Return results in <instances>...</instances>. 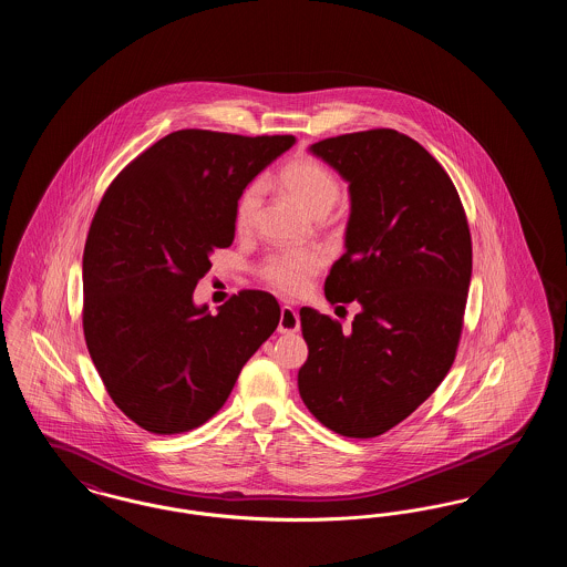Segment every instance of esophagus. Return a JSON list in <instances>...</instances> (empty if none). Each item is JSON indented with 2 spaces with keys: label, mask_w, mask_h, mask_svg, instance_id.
Returning a JSON list of instances; mask_svg holds the SVG:
<instances>
[{
  "label": "esophagus",
  "mask_w": 567,
  "mask_h": 567,
  "mask_svg": "<svg viewBox=\"0 0 567 567\" xmlns=\"http://www.w3.org/2000/svg\"><path fill=\"white\" fill-rule=\"evenodd\" d=\"M299 329V317H297L296 308L285 303L280 308V321H278V331L280 333H293Z\"/></svg>",
  "instance_id": "esophagus-1"
}]
</instances>
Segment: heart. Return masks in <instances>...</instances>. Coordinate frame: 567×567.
<instances>
[{
  "mask_svg": "<svg viewBox=\"0 0 567 567\" xmlns=\"http://www.w3.org/2000/svg\"><path fill=\"white\" fill-rule=\"evenodd\" d=\"M278 181L297 204L310 215H327L340 197V183L331 169L317 159H296L287 163ZM264 187L261 183L246 185L234 206V225L240 234L252 229L257 213L261 206ZM324 255L319 248H291L278 250L264 259L259 266V276L271 289L280 293H299L308 287L310 278L323 268Z\"/></svg>",
  "mask_w": 567,
  "mask_h": 567,
  "instance_id": "obj_1",
  "label": "heart"
}]
</instances>
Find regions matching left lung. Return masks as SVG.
<instances>
[{
	"label": "left lung",
	"instance_id": "left-lung-1",
	"mask_svg": "<svg viewBox=\"0 0 567 567\" xmlns=\"http://www.w3.org/2000/svg\"><path fill=\"white\" fill-rule=\"evenodd\" d=\"M310 153L347 183L344 255L324 297L359 301L349 331L301 308L303 404L347 437H377L423 404L449 374L472 278V238L457 189L412 137L370 130L327 137Z\"/></svg>",
	"mask_w": 567,
	"mask_h": 567
}]
</instances>
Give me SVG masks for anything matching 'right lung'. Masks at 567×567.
Instances as JSON below:
<instances>
[{"label": "right lung", "mask_w": 567, "mask_h": 567, "mask_svg": "<svg viewBox=\"0 0 567 567\" xmlns=\"http://www.w3.org/2000/svg\"><path fill=\"white\" fill-rule=\"evenodd\" d=\"M293 144L181 130L104 193L82 255V329L112 402L142 430L204 425L278 327L280 306L266 291H240L216 315L193 291L216 248L234 243L240 190Z\"/></svg>", "instance_id": "1"}]
</instances>
